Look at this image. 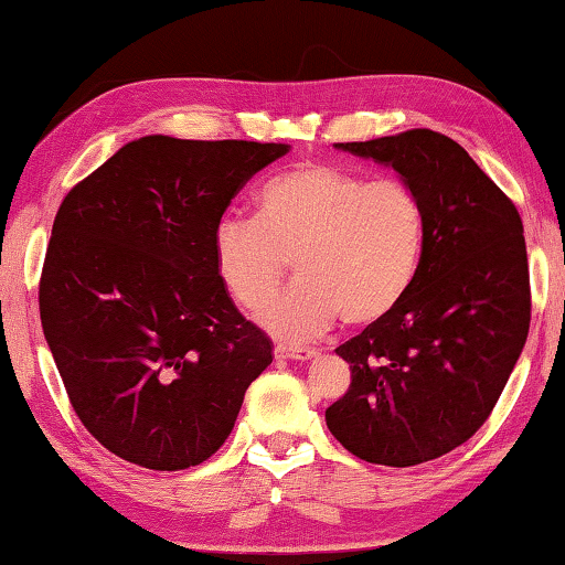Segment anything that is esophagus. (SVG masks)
I'll use <instances>...</instances> for the list:
<instances>
[{
	"mask_svg": "<svg viewBox=\"0 0 565 565\" xmlns=\"http://www.w3.org/2000/svg\"><path fill=\"white\" fill-rule=\"evenodd\" d=\"M276 359H294V361H311L319 356V351L301 349V347H286V343H276Z\"/></svg>",
	"mask_w": 565,
	"mask_h": 565,
	"instance_id": "esophagus-1",
	"label": "esophagus"
}]
</instances>
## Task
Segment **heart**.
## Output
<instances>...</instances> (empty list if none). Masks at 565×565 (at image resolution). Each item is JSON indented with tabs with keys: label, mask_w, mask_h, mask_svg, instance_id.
<instances>
[{
	"label": "heart",
	"mask_w": 565,
	"mask_h": 565,
	"mask_svg": "<svg viewBox=\"0 0 565 565\" xmlns=\"http://www.w3.org/2000/svg\"><path fill=\"white\" fill-rule=\"evenodd\" d=\"M424 242V204L406 181H371L303 161L259 189L256 222H218L214 264L232 299L259 311L294 262L299 281L262 313V323L276 337L303 341L339 317L349 327L388 319L416 281Z\"/></svg>",
	"instance_id": "obj_1"
}]
</instances>
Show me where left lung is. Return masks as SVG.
Masks as SVG:
<instances>
[{
	"instance_id": "8db88e82",
	"label": "left lung",
	"mask_w": 565,
	"mask_h": 565,
	"mask_svg": "<svg viewBox=\"0 0 565 565\" xmlns=\"http://www.w3.org/2000/svg\"><path fill=\"white\" fill-rule=\"evenodd\" d=\"M337 149L398 171L424 204L426 242L398 309L337 349L351 386L327 426L369 463L434 461L491 416L529 337L519 209L446 134L408 129Z\"/></svg>"
}]
</instances>
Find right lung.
Segmentation results:
<instances>
[{"label":"right lung","mask_w":565,"mask_h":565,"mask_svg":"<svg viewBox=\"0 0 565 565\" xmlns=\"http://www.w3.org/2000/svg\"><path fill=\"white\" fill-rule=\"evenodd\" d=\"M289 145L151 134L64 196L40 317L87 431L129 463L181 471L218 451L271 341L216 274L214 232Z\"/></svg>","instance_id":"add662e5"}]
</instances>
